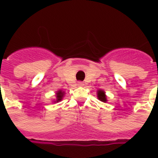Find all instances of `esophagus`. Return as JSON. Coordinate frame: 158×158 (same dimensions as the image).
I'll return each instance as SVG.
<instances>
[{
  "label": "esophagus",
  "mask_w": 158,
  "mask_h": 158,
  "mask_svg": "<svg viewBox=\"0 0 158 158\" xmlns=\"http://www.w3.org/2000/svg\"><path fill=\"white\" fill-rule=\"evenodd\" d=\"M78 85H79V86H83V85H84V83L79 82V83H78Z\"/></svg>",
  "instance_id": "obj_1"
}]
</instances>
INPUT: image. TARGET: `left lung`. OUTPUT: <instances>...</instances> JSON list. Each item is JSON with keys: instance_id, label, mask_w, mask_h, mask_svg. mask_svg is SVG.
Instances as JSON below:
<instances>
[{"instance_id": "obj_1", "label": "left lung", "mask_w": 158, "mask_h": 158, "mask_svg": "<svg viewBox=\"0 0 158 158\" xmlns=\"http://www.w3.org/2000/svg\"><path fill=\"white\" fill-rule=\"evenodd\" d=\"M97 98L98 100H100L101 102H107V99H106V92L102 89H99L97 90Z\"/></svg>"}]
</instances>
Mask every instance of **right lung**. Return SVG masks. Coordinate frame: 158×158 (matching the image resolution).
<instances>
[{"instance_id": "1", "label": "right lung", "mask_w": 158, "mask_h": 158, "mask_svg": "<svg viewBox=\"0 0 158 158\" xmlns=\"http://www.w3.org/2000/svg\"><path fill=\"white\" fill-rule=\"evenodd\" d=\"M65 96V91H63L62 89H59L56 91V100H54V102H61L62 100V98L64 97Z\"/></svg>"}]
</instances>
